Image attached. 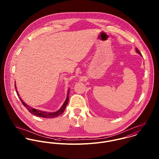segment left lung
I'll use <instances>...</instances> for the list:
<instances>
[{
	"mask_svg": "<svg viewBox=\"0 0 159 159\" xmlns=\"http://www.w3.org/2000/svg\"><path fill=\"white\" fill-rule=\"evenodd\" d=\"M136 52H137V53H138L139 55H141V52H139V51L137 49V48H136Z\"/></svg>",
	"mask_w": 159,
	"mask_h": 159,
	"instance_id": "1",
	"label": "left lung"
}]
</instances>
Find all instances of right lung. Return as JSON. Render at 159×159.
Masks as SVG:
<instances>
[{
  "label": "right lung",
  "instance_id": "add662e5",
  "mask_svg": "<svg viewBox=\"0 0 159 159\" xmlns=\"http://www.w3.org/2000/svg\"><path fill=\"white\" fill-rule=\"evenodd\" d=\"M15 89H16V92L17 93L18 96L19 97V98L20 99L21 102H22L23 105L27 109V110L32 114L39 116V117H44V118H54L56 117L59 116V115H61V114L63 113L67 104H68V100H69V92H70V89H68V92H67V98L66 101L64 102V104L62 105V106L61 107V108L57 110L56 112H47V111H41L40 110H37L35 109L33 107H30L29 105H28L27 103H25L23 100V99L20 97V94L18 93V91L17 90L16 86V83L15 82Z\"/></svg>",
  "mask_w": 159,
  "mask_h": 159
}]
</instances>
